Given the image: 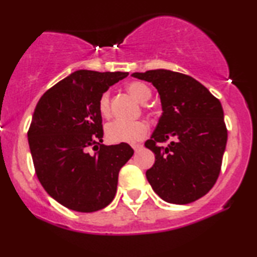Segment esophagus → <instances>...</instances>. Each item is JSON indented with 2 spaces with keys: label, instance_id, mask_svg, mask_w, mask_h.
I'll list each match as a JSON object with an SVG mask.
<instances>
[{
  "label": "esophagus",
  "instance_id": "obj_1",
  "mask_svg": "<svg viewBox=\"0 0 257 257\" xmlns=\"http://www.w3.org/2000/svg\"><path fill=\"white\" fill-rule=\"evenodd\" d=\"M132 147H133V150H135L136 152H137V151H139L140 149H143V145H142V144H133Z\"/></svg>",
  "mask_w": 257,
  "mask_h": 257
}]
</instances>
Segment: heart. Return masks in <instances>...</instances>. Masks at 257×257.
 Segmentation results:
<instances>
[{
  "label": "heart",
  "instance_id": "heart-1",
  "mask_svg": "<svg viewBox=\"0 0 257 257\" xmlns=\"http://www.w3.org/2000/svg\"><path fill=\"white\" fill-rule=\"evenodd\" d=\"M126 89L130 94L139 101V103H145L151 98L150 87L142 82H132L127 84ZM98 108H99L100 114L105 118L110 117L111 108H110V94L105 92L100 96L99 103H98ZM149 128L147 125L143 121H133L126 122L121 120H114L110 122L105 128V135L106 138L111 143H137L142 140L147 136Z\"/></svg>",
  "mask_w": 257,
  "mask_h": 257
}]
</instances>
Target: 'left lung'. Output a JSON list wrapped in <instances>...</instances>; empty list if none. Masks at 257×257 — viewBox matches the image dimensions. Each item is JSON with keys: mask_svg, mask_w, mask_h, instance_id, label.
I'll return each mask as SVG.
<instances>
[{"mask_svg": "<svg viewBox=\"0 0 257 257\" xmlns=\"http://www.w3.org/2000/svg\"><path fill=\"white\" fill-rule=\"evenodd\" d=\"M152 83L163 114L145 143L156 156L146 171L152 189L164 201L186 205L207 194L219 177L227 144L223 108L208 89L180 72L158 69L132 73ZM173 139L165 149L157 142Z\"/></svg>", "mask_w": 257, "mask_h": 257, "instance_id": "left-lung-1", "label": "left lung"}]
</instances>
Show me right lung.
<instances>
[{"label":"right lung","mask_w":257,"mask_h":257,"mask_svg":"<svg viewBox=\"0 0 257 257\" xmlns=\"http://www.w3.org/2000/svg\"><path fill=\"white\" fill-rule=\"evenodd\" d=\"M127 76L77 70L38 100L28 132L30 153L45 192L66 208L92 213L114 198L119 171L135 152L125 143L101 144L98 103L108 87Z\"/></svg>","instance_id":"obj_1"}]
</instances>
